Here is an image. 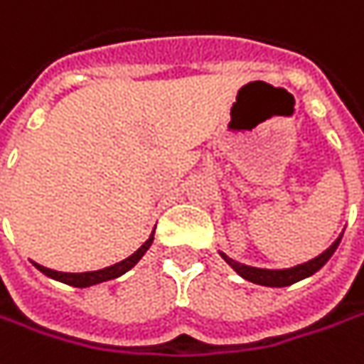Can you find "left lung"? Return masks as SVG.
<instances>
[{"instance_id":"obj_1","label":"left lung","mask_w":364,"mask_h":364,"mask_svg":"<svg viewBox=\"0 0 364 364\" xmlns=\"http://www.w3.org/2000/svg\"><path fill=\"white\" fill-rule=\"evenodd\" d=\"M340 240H342V235L323 254H319L318 258H314V260H309V262L305 264H299V266H293V268H284V270H266V268L245 266V264H240L228 258L223 252H221V256L240 277H244L245 281L256 282V284H262V287H289V284L301 281V279H307V277L316 274L319 268L332 258V254L336 252Z\"/></svg>"}]
</instances>
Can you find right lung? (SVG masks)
I'll return each instance as SVG.
<instances>
[{
  "label": "right lung",
  "instance_id": "add662e5",
  "mask_svg": "<svg viewBox=\"0 0 364 364\" xmlns=\"http://www.w3.org/2000/svg\"><path fill=\"white\" fill-rule=\"evenodd\" d=\"M151 242H154V233H151V237H149L145 244L136 250L135 254H131V256L124 258L122 262H117L114 266H108V268H102V270H94V272H80V274H75V272H57V270L45 268V266H41V264H36V268H38L43 274H46V277H50V279H55V281L67 282V284H71V287H92V284H98V282L117 279L120 274H124L127 270H131V268L143 258V254L149 250Z\"/></svg>",
  "mask_w": 364,
  "mask_h": 364
}]
</instances>
